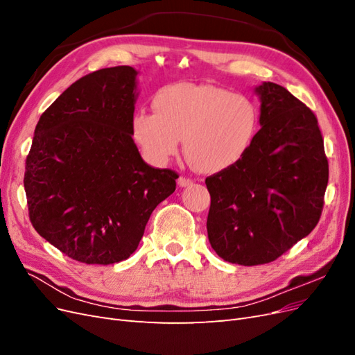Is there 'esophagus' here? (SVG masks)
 <instances>
[{
  "label": "esophagus",
  "instance_id": "obj_1",
  "mask_svg": "<svg viewBox=\"0 0 355 355\" xmlns=\"http://www.w3.org/2000/svg\"><path fill=\"white\" fill-rule=\"evenodd\" d=\"M178 185H179L180 188L189 187V185H192V179H189V178H185V176H180V178L178 179Z\"/></svg>",
  "mask_w": 355,
  "mask_h": 355
}]
</instances>
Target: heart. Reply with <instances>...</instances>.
I'll list each match as a JSON object with an SVG mask.
<instances>
[{"mask_svg": "<svg viewBox=\"0 0 355 355\" xmlns=\"http://www.w3.org/2000/svg\"><path fill=\"white\" fill-rule=\"evenodd\" d=\"M154 114L139 111L130 130L145 157L157 166L176 155L179 141L189 163L201 173L237 164L259 127L256 105L244 94L213 84L176 83L159 89Z\"/></svg>", "mask_w": 355, "mask_h": 355, "instance_id": "heart-1", "label": "heart"}]
</instances>
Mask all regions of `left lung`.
<instances>
[{
    "label": "left lung",
    "instance_id": "left-lung-1",
    "mask_svg": "<svg viewBox=\"0 0 355 355\" xmlns=\"http://www.w3.org/2000/svg\"><path fill=\"white\" fill-rule=\"evenodd\" d=\"M261 128L232 167L206 179L207 235L223 261L270 263L315 228L329 161L315 114L275 83L256 87Z\"/></svg>",
    "mask_w": 355,
    "mask_h": 355
}]
</instances>
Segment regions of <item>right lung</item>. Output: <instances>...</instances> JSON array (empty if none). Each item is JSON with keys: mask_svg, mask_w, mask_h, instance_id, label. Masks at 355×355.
Returning <instances> with one entry per match:
<instances>
[{"mask_svg": "<svg viewBox=\"0 0 355 355\" xmlns=\"http://www.w3.org/2000/svg\"><path fill=\"white\" fill-rule=\"evenodd\" d=\"M132 67L84 75L42 112L26 157L32 227L83 263L127 259L179 175L142 159L132 139Z\"/></svg>", "mask_w": 355, "mask_h": 355, "instance_id": "add662e5", "label": "right lung"}]
</instances>
